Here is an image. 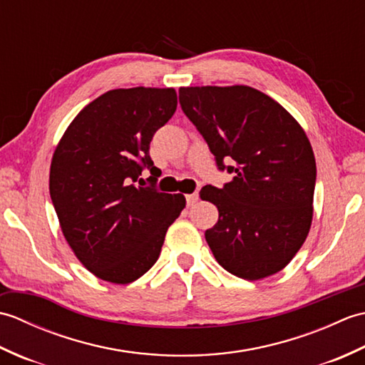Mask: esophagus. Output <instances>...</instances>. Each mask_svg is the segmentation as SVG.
I'll return each instance as SVG.
<instances>
[{
    "label": "esophagus",
    "mask_w": 365,
    "mask_h": 365,
    "mask_svg": "<svg viewBox=\"0 0 365 365\" xmlns=\"http://www.w3.org/2000/svg\"><path fill=\"white\" fill-rule=\"evenodd\" d=\"M199 200V195L197 192H191V195H187V204L191 207V205H195L196 202Z\"/></svg>",
    "instance_id": "34e87169"
}]
</instances>
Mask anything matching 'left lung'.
Segmentation results:
<instances>
[{
  "label": "left lung",
  "mask_w": 365,
  "mask_h": 365,
  "mask_svg": "<svg viewBox=\"0 0 365 365\" xmlns=\"http://www.w3.org/2000/svg\"><path fill=\"white\" fill-rule=\"evenodd\" d=\"M178 102L218 169L234 174L222 188L200 190L220 213L205 230L215 259L247 281L277 273L312 222L317 166L304 130L276 100L250 86L180 88Z\"/></svg>",
  "instance_id": "8db88e82"
}]
</instances>
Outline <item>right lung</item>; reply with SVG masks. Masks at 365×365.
<instances>
[{
  "label": "right lung",
  "instance_id": "right-lung-1",
  "mask_svg": "<svg viewBox=\"0 0 365 365\" xmlns=\"http://www.w3.org/2000/svg\"><path fill=\"white\" fill-rule=\"evenodd\" d=\"M173 88L113 89L84 106L53 153L50 196L61 230L92 274L130 284L158 260L183 195L155 188L150 141L173 118ZM149 168L150 187L138 175Z\"/></svg>",
  "mask_w": 365,
  "mask_h": 365
}]
</instances>
